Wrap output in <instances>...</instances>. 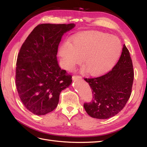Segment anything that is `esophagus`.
<instances>
[{
	"instance_id": "obj_1",
	"label": "esophagus",
	"mask_w": 147,
	"mask_h": 147,
	"mask_svg": "<svg viewBox=\"0 0 147 147\" xmlns=\"http://www.w3.org/2000/svg\"><path fill=\"white\" fill-rule=\"evenodd\" d=\"M82 79V77L80 76H73V80H78Z\"/></svg>"
}]
</instances>
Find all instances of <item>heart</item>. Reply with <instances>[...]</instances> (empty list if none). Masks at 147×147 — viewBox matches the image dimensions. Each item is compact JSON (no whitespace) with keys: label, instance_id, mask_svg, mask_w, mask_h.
Instances as JSON below:
<instances>
[{"label":"heart","instance_id":"obj_1","mask_svg":"<svg viewBox=\"0 0 147 147\" xmlns=\"http://www.w3.org/2000/svg\"><path fill=\"white\" fill-rule=\"evenodd\" d=\"M65 41L59 49L61 64L65 69L73 71L83 61L87 73L102 75L114 66L119 58L122 45L117 37L96 31L80 33Z\"/></svg>","mask_w":147,"mask_h":147}]
</instances>
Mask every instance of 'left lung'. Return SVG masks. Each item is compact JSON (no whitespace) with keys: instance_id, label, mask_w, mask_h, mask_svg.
<instances>
[{"instance_id":"8db88e82","label":"left lung","mask_w":147,"mask_h":147,"mask_svg":"<svg viewBox=\"0 0 147 147\" xmlns=\"http://www.w3.org/2000/svg\"><path fill=\"white\" fill-rule=\"evenodd\" d=\"M134 72L128 49L124 44L119 60L112 69L102 76L85 78L93 90V100L84 104L92 117L106 119L124 108L131 93Z\"/></svg>"}]
</instances>
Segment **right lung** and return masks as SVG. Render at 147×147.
I'll list each match as a JSON object with an SVG mask.
<instances>
[{
  "label": "right lung",
  "mask_w": 147,
  "mask_h": 147,
  "mask_svg": "<svg viewBox=\"0 0 147 147\" xmlns=\"http://www.w3.org/2000/svg\"><path fill=\"white\" fill-rule=\"evenodd\" d=\"M75 24H41L33 29L18 55L16 85L24 107L45 115L57 107L59 95L72 83V76L58 64V46Z\"/></svg>",
  "instance_id": "add662e5"
}]
</instances>
